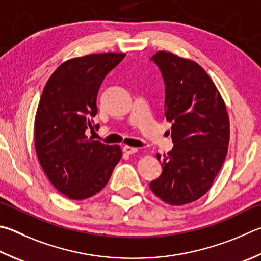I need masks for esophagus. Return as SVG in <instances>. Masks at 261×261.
<instances>
[{"label": "esophagus", "mask_w": 261, "mask_h": 261, "mask_svg": "<svg viewBox=\"0 0 261 261\" xmlns=\"http://www.w3.org/2000/svg\"><path fill=\"white\" fill-rule=\"evenodd\" d=\"M123 151H124V153L127 155H132V154H136L137 151H138V148H135V147H131V146H124L123 147Z\"/></svg>", "instance_id": "1"}]
</instances>
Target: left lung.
<instances>
[{
  "label": "left lung",
  "mask_w": 261,
  "mask_h": 261,
  "mask_svg": "<svg viewBox=\"0 0 261 261\" xmlns=\"http://www.w3.org/2000/svg\"><path fill=\"white\" fill-rule=\"evenodd\" d=\"M150 60L162 74L165 117L172 122L173 148L161 159L163 171L149 188L163 202L182 205L209 191L224 164L229 143L225 102L195 61L159 51Z\"/></svg>",
  "instance_id": "obj_1"
}]
</instances>
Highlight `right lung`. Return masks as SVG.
<instances>
[{"instance_id":"right-lung-1","label":"right lung","mask_w":261,"mask_h":261,"mask_svg":"<svg viewBox=\"0 0 261 261\" xmlns=\"http://www.w3.org/2000/svg\"><path fill=\"white\" fill-rule=\"evenodd\" d=\"M124 54H97L65 61L46 82L35 116L37 158L51 184L70 200L100 192L122 158L118 146L87 137L98 130L97 96Z\"/></svg>"}]
</instances>
